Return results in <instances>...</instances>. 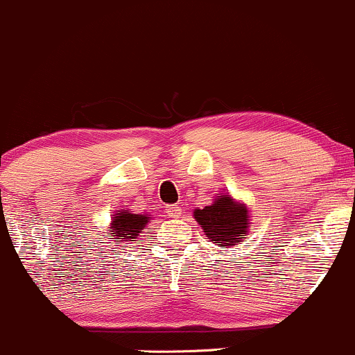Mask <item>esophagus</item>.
Masks as SVG:
<instances>
[{"label":"esophagus","instance_id":"esophagus-1","mask_svg":"<svg viewBox=\"0 0 355 355\" xmlns=\"http://www.w3.org/2000/svg\"><path fill=\"white\" fill-rule=\"evenodd\" d=\"M166 212H168V216H173V218H178L179 214H181L182 209L179 206H169L168 209H166Z\"/></svg>","mask_w":355,"mask_h":355}]
</instances>
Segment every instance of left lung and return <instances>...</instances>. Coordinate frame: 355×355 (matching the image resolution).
Here are the masks:
<instances>
[{
    "label": "left lung",
    "mask_w": 355,
    "mask_h": 355,
    "mask_svg": "<svg viewBox=\"0 0 355 355\" xmlns=\"http://www.w3.org/2000/svg\"><path fill=\"white\" fill-rule=\"evenodd\" d=\"M194 218L204 229L207 239L219 248L243 243V236L248 232V209L236 204L229 196H219L211 206L196 209Z\"/></svg>",
    "instance_id": "obj_1"
}]
</instances>
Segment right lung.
<instances>
[{
    "mask_svg": "<svg viewBox=\"0 0 355 355\" xmlns=\"http://www.w3.org/2000/svg\"><path fill=\"white\" fill-rule=\"evenodd\" d=\"M149 223V218L143 214H132L131 211H118L116 218L112 219V227L114 231L107 232L111 237L110 239L119 241H132L139 232L144 231L146 224Z\"/></svg>",
    "mask_w": 355,
    "mask_h": 355,
    "instance_id": "right-lung-1",
    "label": "right lung"
}]
</instances>
